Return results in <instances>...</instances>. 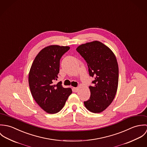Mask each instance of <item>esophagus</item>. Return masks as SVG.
Returning a JSON list of instances; mask_svg holds the SVG:
<instances>
[{
    "label": "esophagus",
    "mask_w": 147,
    "mask_h": 147,
    "mask_svg": "<svg viewBox=\"0 0 147 147\" xmlns=\"http://www.w3.org/2000/svg\"><path fill=\"white\" fill-rule=\"evenodd\" d=\"M78 90H79V88H77V87H74L73 88V90L75 92H77L78 91Z\"/></svg>",
    "instance_id": "obj_1"
}]
</instances>
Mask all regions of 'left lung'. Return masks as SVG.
I'll return each instance as SVG.
<instances>
[{"label":"left lung","instance_id":"obj_1","mask_svg":"<svg viewBox=\"0 0 147 147\" xmlns=\"http://www.w3.org/2000/svg\"><path fill=\"white\" fill-rule=\"evenodd\" d=\"M76 50L88 64L89 75L94 78V85L89 87L90 97L84 105L92 113H101L111 104L118 89L119 69L115 55L98 41L82 44Z\"/></svg>","mask_w":147,"mask_h":147}]
</instances>
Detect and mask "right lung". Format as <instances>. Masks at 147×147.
<instances>
[{"label":"right lung","instance_id":"obj_1","mask_svg":"<svg viewBox=\"0 0 147 147\" xmlns=\"http://www.w3.org/2000/svg\"><path fill=\"white\" fill-rule=\"evenodd\" d=\"M69 46L50 45L42 49L30 67L28 82L32 95L42 109L49 114L60 111L69 96V88H63L62 82L54 84L58 78L60 59Z\"/></svg>","mask_w":147,"mask_h":147}]
</instances>
